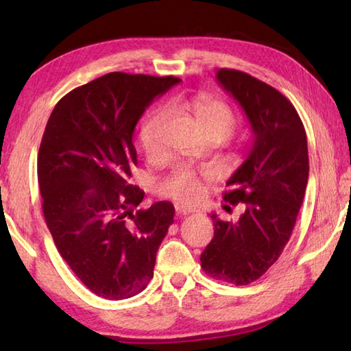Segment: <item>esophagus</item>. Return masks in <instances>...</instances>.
<instances>
[{
	"instance_id": "34e87169",
	"label": "esophagus",
	"mask_w": 351,
	"mask_h": 351,
	"mask_svg": "<svg viewBox=\"0 0 351 351\" xmlns=\"http://www.w3.org/2000/svg\"><path fill=\"white\" fill-rule=\"evenodd\" d=\"M175 211L178 214H190V213H195L193 208H187V206H182V205H175Z\"/></svg>"
}]
</instances>
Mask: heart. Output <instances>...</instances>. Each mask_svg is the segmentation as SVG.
Masks as SVG:
<instances>
[{
    "label": "heart",
    "mask_w": 351,
    "mask_h": 351,
    "mask_svg": "<svg viewBox=\"0 0 351 351\" xmlns=\"http://www.w3.org/2000/svg\"><path fill=\"white\" fill-rule=\"evenodd\" d=\"M195 114L204 131H223L229 134L235 125L232 110L226 104L214 99H200L195 104ZM170 117V108L161 107L149 114L140 130V140L147 154H156L161 149L162 131ZM162 196L182 204H193L202 195L197 175L191 169L180 167L171 171L158 184Z\"/></svg>",
    "instance_id": "obj_1"
}]
</instances>
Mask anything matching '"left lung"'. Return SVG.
Returning <instances> with one entry per match:
<instances>
[{"mask_svg":"<svg viewBox=\"0 0 351 351\" xmlns=\"http://www.w3.org/2000/svg\"><path fill=\"white\" fill-rule=\"evenodd\" d=\"M215 80L241 106L253 143L223 196L245 210L238 221L211 214L214 238L200 264L215 279L247 285L278 261L293 234L309 176L308 140L294 106L274 87L235 69L217 71Z\"/></svg>","mask_w":351,"mask_h":351,"instance_id":"obj_1","label":"left lung"}]
</instances>
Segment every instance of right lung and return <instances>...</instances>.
Returning <instances> with one entry per match:
<instances>
[{"instance_id":"right-lung-1","label":"right lung","mask_w":351,"mask_h":351,"mask_svg":"<svg viewBox=\"0 0 351 351\" xmlns=\"http://www.w3.org/2000/svg\"><path fill=\"white\" fill-rule=\"evenodd\" d=\"M176 77L111 72L57 102L37 155L47 226L62 258L96 295L123 300L154 278L175 206L136 210L145 191L128 184L137 166L132 134Z\"/></svg>"}]
</instances>
